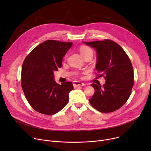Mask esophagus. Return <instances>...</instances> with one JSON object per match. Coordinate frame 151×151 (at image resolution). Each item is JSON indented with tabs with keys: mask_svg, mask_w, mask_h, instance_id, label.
<instances>
[{
	"mask_svg": "<svg viewBox=\"0 0 151 151\" xmlns=\"http://www.w3.org/2000/svg\"><path fill=\"white\" fill-rule=\"evenodd\" d=\"M73 86L74 87H79V86H85L86 84L83 83H81L80 81H73Z\"/></svg>",
	"mask_w": 151,
	"mask_h": 151,
	"instance_id": "obj_1",
	"label": "esophagus"
}]
</instances>
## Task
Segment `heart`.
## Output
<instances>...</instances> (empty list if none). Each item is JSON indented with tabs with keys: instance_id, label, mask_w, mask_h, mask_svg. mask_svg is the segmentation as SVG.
<instances>
[{
	"instance_id": "heart-1",
	"label": "heart",
	"mask_w": 151,
	"mask_h": 151,
	"mask_svg": "<svg viewBox=\"0 0 151 151\" xmlns=\"http://www.w3.org/2000/svg\"><path fill=\"white\" fill-rule=\"evenodd\" d=\"M80 52L81 53V54L82 55V56L83 57L84 55L88 54L89 52H92V50L90 48V47H89L88 46H84V45H83L80 47Z\"/></svg>"
}]
</instances>
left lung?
<instances>
[{"instance_id":"8db88e82","label":"left lung","mask_w":151,"mask_h":151,"mask_svg":"<svg viewBox=\"0 0 151 151\" xmlns=\"http://www.w3.org/2000/svg\"><path fill=\"white\" fill-rule=\"evenodd\" d=\"M83 43L96 51V68L106 80L103 86L91 84L95 92L90 104L101 113L114 111L125 104L131 94L134 84L131 61L122 47L109 40Z\"/></svg>"}]
</instances>
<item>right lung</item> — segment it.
Masks as SVG:
<instances>
[{
    "instance_id": "obj_1",
    "label": "right lung",
    "mask_w": 151,
    "mask_h": 151,
    "mask_svg": "<svg viewBox=\"0 0 151 151\" xmlns=\"http://www.w3.org/2000/svg\"><path fill=\"white\" fill-rule=\"evenodd\" d=\"M72 42L46 40L31 51L23 62L21 86L30 106L42 114H54L65 107L71 82L56 83L54 72L62 67L63 58Z\"/></svg>"
}]
</instances>
